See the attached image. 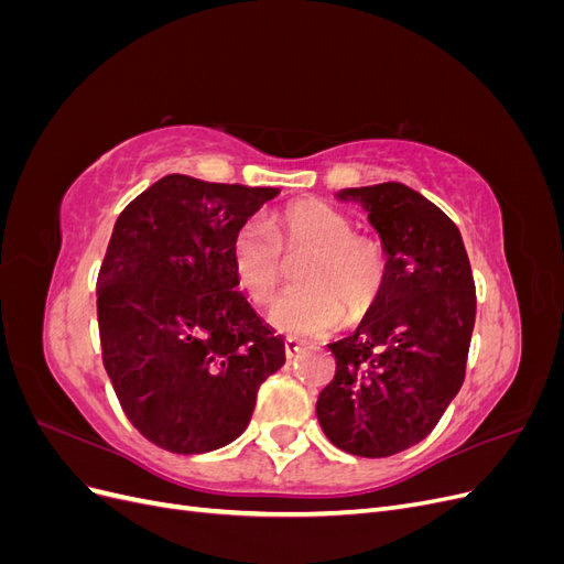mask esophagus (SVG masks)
<instances>
[{"label": "esophagus", "mask_w": 564, "mask_h": 564, "mask_svg": "<svg viewBox=\"0 0 564 564\" xmlns=\"http://www.w3.org/2000/svg\"><path fill=\"white\" fill-rule=\"evenodd\" d=\"M301 352V340L296 336H286L284 338V355L286 360H294V357Z\"/></svg>", "instance_id": "34e87169"}]
</instances>
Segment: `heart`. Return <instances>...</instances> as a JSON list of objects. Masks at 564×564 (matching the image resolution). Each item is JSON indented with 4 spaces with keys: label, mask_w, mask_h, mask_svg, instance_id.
<instances>
[{
    "label": "heart",
    "mask_w": 564,
    "mask_h": 564,
    "mask_svg": "<svg viewBox=\"0 0 564 564\" xmlns=\"http://www.w3.org/2000/svg\"><path fill=\"white\" fill-rule=\"evenodd\" d=\"M303 256L292 289L270 311L278 329L319 336L338 327L344 308L352 319L377 305L386 278L388 253L379 240L355 232V220L322 199H299L272 214L265 224L247 220L235 230L230 265L253 303H270L286 278V259Z\"/></svg>",
    "instance_id": "1"
}]
</instances>
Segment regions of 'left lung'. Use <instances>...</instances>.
<instances>
[{"label": "left lung", "instance_id": "8db88e82", "mask_svg": "<svg viewBox=\"0 0 564 564\" xmlns=\"http://www.w3.org/2000/svg\"><path fill=\"white\" fill-rule=\"evenodd\" d=\"M338 199L369 214L388 278L360 327L329 344L336 373L317 421L338 449L383 458L429 435L464 386L475 282L454 220L412 187H346Z\"/></svg>", "mask_w": 564, "mask_h": 564}]
</instances>
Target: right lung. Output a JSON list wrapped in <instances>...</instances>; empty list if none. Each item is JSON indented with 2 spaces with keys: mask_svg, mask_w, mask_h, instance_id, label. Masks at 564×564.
I'll return each mask as SVG.
<instances>
[{
  "mask_svg": "<svg viewBox=\"0 0 564 564\" xmlns=\"http://www.w3.org/2000/svg\"><path fill=\"white\" fill-rule=\"evenodd\" d=\"M278 193L172 174L117 218L98 272L100 346L119 404L152 445H230L284 365V338L237 292L230 265L235 230Z\"/></svg>",
  "mask_w": 564,
  "mask_h": 564,
  "instance_id": "add662e5",
  "label": "right lung"
}]
</instances>
